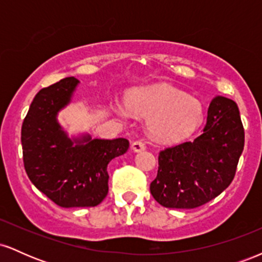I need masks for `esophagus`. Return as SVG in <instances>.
Returning <instances> with one entry per match:
<instances>
[{
    "label": "esophagus",
    "mask_w": 262,
    "mask_h": 262,
    "mask_svg": "<svg viewBox=\"0 0 262 262\" xmlns=\"http://www.w3.org/2000/svg\"><path fill=\"white\" fill-rule=\"evenodd\" d=\"M146 145L143 140H135L133 144H132V149L134 151H141V150H145Z\"/></svg>",
    "instance_id": "esophagus-1"
}]
</instances>
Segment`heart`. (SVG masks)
Returning <instances> with one entry per match:
<instances>
[{
  "instance_id": "1",
  "label": "heart",
  "mask_w": 262,
  "mask_h": 262,
  "mask_svg": "<svg viewBox=\"0 0 262 262\" xmlns=\"http://www.w3.org/2000/svg\"><path fill=\"white\" fill-rule=\"evenodd\" d=\"M128 108L150 119V133L156 140L179 141L188 138L203 119L202 103L181 90L156 85L128 98Z\"/></svg>"
}]
</instances>
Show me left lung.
<instances>
[{
  "label": "left lung",
  "instance_id": "8db88e82",
  "mask_svg": "<svg viewBox=\"0 0 262 262\" xmlns=\"http://www.w3.org/2000/svg\"><path fill=\"white\" fill-rule=\"evenodd\" d=\"M244 139L235 102L215 97L200 137L159 152L158 175L150 183L152 197L166 208L192 209L208 203L233 181Z\"/></svg>",
  "mask_w": 262,
  "mask_h": 262
}]
</instances>
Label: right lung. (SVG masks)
<instances>
[{
	"mask_svg": "<svg viewBox=\"0 0 262 262\" xmlns=\"http://www.w3.org/2000/svg\"><path fill=\"white\" fill-rule=\"evenodd\" d=\"M79 80L65 77L35 95L22 124L23 162L29 180L64 208L96 207L108 193L107 165L129 148L124 138L69 139L56 114L70 102Z\"/></svg>",
	"mask_w": 262,
	"mask_h": 262,
	"instance_id": "obj_1",
	"label": "right lung"
}]
</instances>
